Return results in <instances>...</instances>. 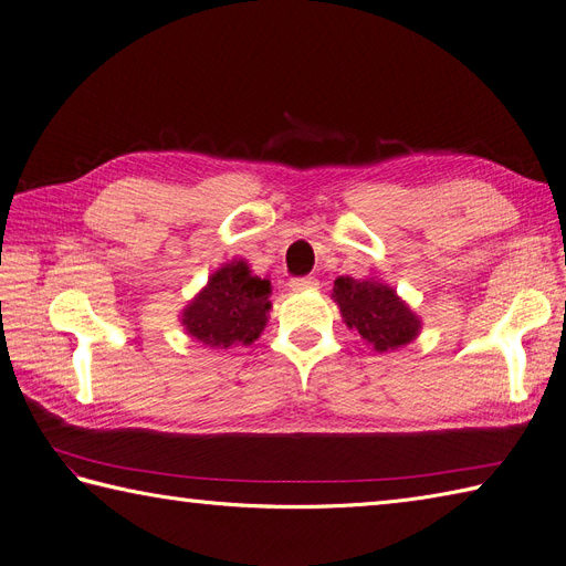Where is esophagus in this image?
Here are the masks:
<instances>
[{
    "mask_svg": "<svg viewBox=\"0 0 566 566\" xmlns=\"http://www.w3.org/2000/svg\"><path fill=\"white\" fill-rule=\"evenodd\" d=\"M312 287H318V281L314 276L290 279V290H295V293H302V290H312Z\"/></svg>",
    "mask_w": 566,
    "mask_h": 566,
    "instance_id": "esophagus-1",
    "label": "esophagus"
}]
</instances>
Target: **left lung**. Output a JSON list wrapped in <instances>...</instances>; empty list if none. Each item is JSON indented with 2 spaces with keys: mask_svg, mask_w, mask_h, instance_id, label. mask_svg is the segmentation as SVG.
I'll return each instance as SVG.
<instances>
[{
  "mask_svg": "<svg viewBox=\"0 0 566 566\" xmlns=\"http://www.w3.org/2000/svg\"><path fill=\"white\" fill-rule=\"evenodd\" d=\"M335 302L349 328H356L375 352H389L408 345L420 331L418 316L397 297L391 287L378 281H335Z\"/></svg>",
  "mask_w": 566,
  "mask_h": 566,
  "instance_id": "left-lung-1",
  "label": "left lung"
}]
</instances>
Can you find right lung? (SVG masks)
Listing matches in <instances>:
<instances>
[{
  "instance_id": "obj_1",
  "label": "right lung",
  "mask_w": 566,
  "mask_h": 566,
  "mask_svg": "<svg viewBox=\"0 0 566 566\" xmlns=\"http://www.w3.org/2000/svg\"><path fill=\"white\" fill-rule=\"evenodd\" d=\"M271 285L250 276L245 262L221 266L208 287L186 306L184 325L188 335L208 347L250 345L260 337L271 310Z\"/></svg>"
}]
</instances>
